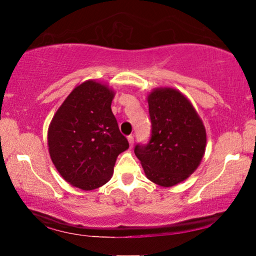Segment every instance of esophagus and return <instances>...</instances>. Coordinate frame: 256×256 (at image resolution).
Masks as SVG:
<instances>
[{
    "mask_svg": "<svg viewBox=\"0 0 256 256\" xmlns=\"http://www.w3.org/2000/svg\"><path fill=\"white\" fill-rule=\"evenodd\" d=\"M128 140L130 146H133V144H134V136H128Z\"/></svg>",
    "mask_w": 256,
    "mask_h": 256,
    "instance_id": "obj_1",
    "label": "esophagus"
}]
</instances>
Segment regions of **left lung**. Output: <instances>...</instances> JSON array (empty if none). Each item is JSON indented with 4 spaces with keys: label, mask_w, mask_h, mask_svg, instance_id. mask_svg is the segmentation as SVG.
<instances>
[{
    "label": "left lung",
    "mask_w": 256,
    "mask_h": 256,
    "mask_svg": "<svg viewBox=\"0 0 256 256\" xmlns=\"http://www.w3.org/2000/svg\"><path fill=\"white\" fill-rule=\"evenodd\" d=\"M151 134L148 144H138L134 154L148 178L172 186L196 170L204 154L206 134L192 104L178 90L156 89L149 94Z\"/></svg>",
    "instance_id": "1"
}]
</instances>
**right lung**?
Here are the masks:
<instances>
[{"mask_svg": "<svg viewBox=\"0 0 256 256\" xmlns=\"http://www.w3.org/2000/svg\"><path fill=\"white\" fill-rule=\"evenodd\" d=\"M114 92L86 81L68 94L52 120L48 146L52 162L64 180L90 190L110 180L118 156L128 148L112 112Z\"/></svg>", "mask_w": 256, "mask_h": 256, "instance_id": "obj_1", "label": "right lung"}]
</instances>
